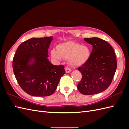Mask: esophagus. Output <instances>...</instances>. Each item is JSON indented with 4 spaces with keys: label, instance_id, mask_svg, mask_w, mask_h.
<instances>
[{
    "label": "esophagus",
    "instance_id": "1",
    "mask_svg": "<svg viewBox=\"0 0 129 129\" xmlns=\"http://www.w3.org/2000/svg\"><path fill=\"white\" fill-rule=\"evenodd\" d=\"M65 71H66V72L67 73H70L71 72V71H72V70L70 69V68H65Z\"/></svg>",
    "mask_w": 129,
    "mask_h": 129
}]
</instances>
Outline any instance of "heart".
<instances>
[{
  "instance_id": "b5f03b06",
  "label": "heart",
  "mask_w": 129,
  "mask_h": 129,
  "mask_svg": "<svg viewBox=\"0 0 129 129\" xmlns=\"http://www.w3.org/2000/svg\"><path fill=\"white\" fill-rule=\"evenodd\" d=\"M51 55L53 58L57 61H61L62 58H68V63L72 66L79 67L89 59L90 50L87 46L68 41L58 45L57 50L52 49Z\"/></svg>"
}]
</instances>
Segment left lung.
<instances>
[{
    "mask_svg": "<svg viewBox=\"0 0 129 129\" xmlns=\"http://www.w3.org/2000/svg\"><path fill=\"white\" fill-rule=\"evenodd\" d=\"M84 40L92 45V49L87 61L78 68L82 79L77 89L83 95H94L110 85L117 68L116 58L114 49L106 41L97 37Z\"/></svg>",
    "mask_w": 129,
    "mask_h": 129,
    "instance_id": "8db88e82",
    "label": "left lung"
}]
</instances>
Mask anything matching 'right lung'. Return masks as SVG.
I'll use <instances>...</instances> for the list:
<instances>
[{
  "instance_id": "1",
  "label": "right lung",
  "mask_w": 129,
  "mask_h": 129,
  "mask_svg": "<svg viewBox=\"0 0 129 129\" xmlns=\"http://www.w3.org/2000/svg\"><path fill=\"white\" fill-rule=\"evenodd\" d=\"M52 37L32 38L18 47L13 59V70L20 87L33 96H48L57 88L65 74L64 66H55L48 59Z\"/></svg>"
}]
</instances>
